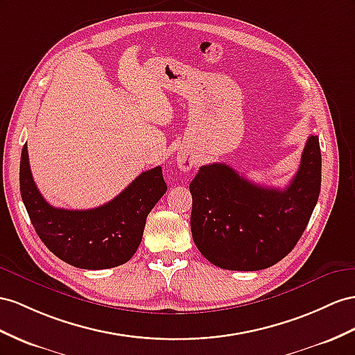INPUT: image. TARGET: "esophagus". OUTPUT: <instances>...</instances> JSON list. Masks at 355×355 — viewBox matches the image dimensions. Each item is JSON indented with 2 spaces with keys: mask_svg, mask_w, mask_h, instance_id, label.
<instances>
[{
  "mask_svg": "<svg viewBox=\"0 0 355 355\" xmlns=\"http://www.w3.org/2000/svg\"><path fill=\"white\" fill-rule=\"evenodd\" d=\"M177 163H178V168L181 171H190L195 165V160L192 156H189L186 153H180L178 157H177Z\"/></svg>",
  "mask_w": 355,
  "mask_h": 355,
  "instance_id": "obj_1",
  "label": "esophagus"
}]
</instances>
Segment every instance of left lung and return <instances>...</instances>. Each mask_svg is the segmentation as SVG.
I'll use <instances>...</instances> for the list:
<instances>
[{"mask_svg":"<svg viewBox=\"0 0 355 355\" xmlns=\"http://www.w3.org/2000/svg\"><path fill=\"white\" fill-rule=\"evenodd\" d=\"M189 189L198 250L225 270L268 268L295 248L313 213L321 190L320 139L309 136L284 190L250 183L225 163L199 168Z\"/></svg>","mask_w":355,"mask_h":355,"instance_id":"8db88e82","label":"left lung"}]
</instances>
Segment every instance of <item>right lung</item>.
<instances>
[{
	"label": "right lung",
	"instance_id": "add662e5",
	"mask_svg": "<svg viewBox=\"0 0 355 355\" xmlns=\"http://www.w3.org/2000/svg\"><path fill=\"white\" fill-rule=\"evenodd\" d=\"M21 195L35 232L53 255L85 270L121 266L138 250L148 213L166 192L162 168L142 172L112 201L91 210L49 205L35 186L26 144L21 154Z\"/></svg>",
	"mask_w": 355,
	"mask_h": 355
}]
</instances>
